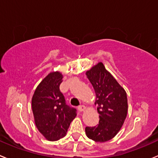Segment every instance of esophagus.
<instances>
[{
    "label": "esophagus",
    "instance_id": "34e87169",
    "mask_svg": "<svg viewBox=\"0 0 158 158\" xmlns=\"http://www.w3.org/2000/svg\"><path fill=\"white\" fill-rule=\"evenodd\" d=\"M78 110H79V111H80V112L85 111V110H86V106L84 105H80L79 107H78Z\"/></svg>",
    "mask_w": 158,
    "mask_h": 158
}]
</instances>
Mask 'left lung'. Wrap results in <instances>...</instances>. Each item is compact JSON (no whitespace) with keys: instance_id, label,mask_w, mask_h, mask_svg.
Here are the masks:
<instances>
[{"instance_id":"1","label":"left lung","mask_w":158,"mask_h":158,"mask_svg":"<svg viewBox=\"0 0 158 158\" xmlns=\"http://www.w3.org/2000/svg\"><path fill=\"white\" fill-rule=\"evenodd\" d=\"M87 78L96 93L99 124L85 127V134L96 142H106L113 139L120 131L128 110L127 93L103 63L98 62L85 72Z\"/></svg>"}]
</instances>
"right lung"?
I'll list each match as a JSON object with an SVG mask.
<instances>
[{
  "instance_id": "add662e5",
  "label": "right lung",
  "mask_w": 158,
  "mask_h": 158,
  "mask_svg": "<svg viewBox=\"0 0 158 158\" xmlns=\"http://www.w3.org/2000/svg\"><path fill=\"white\" fill-rule=\"evenodd\" d=\"M62 77L59 71L48 73L35 89L31 99L36 127L50 141L65 137L76 116V109L65 104L64 96L59 90Z\"/></svg>"
}]
</instances>
